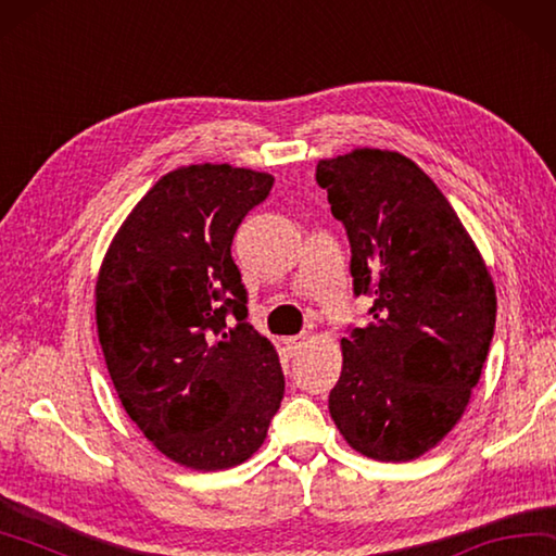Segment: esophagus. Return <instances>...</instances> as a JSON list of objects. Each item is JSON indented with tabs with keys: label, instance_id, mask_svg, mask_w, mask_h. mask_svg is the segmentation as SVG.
Here are the masks:
<instances>
[{
	"label": "esophagus",
	"instance_id": "34e87169",
	"mask_svg": "<svg viewBox=\"0 0 556 556\" xmlns=\"http://www.w3.org/2000/svg\"><path fill=\"white\" fill-rule=\"evenodd\" d=\"M304 342H306V338H301V336H294V338H287L285 340V345H287V350L291 352V355H296V352L304 348Z\"/></svg>",
	"mask_w": 556,
	"mask_h": 556
}]
</instances>
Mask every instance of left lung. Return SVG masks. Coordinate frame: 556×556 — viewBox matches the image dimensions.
<instances>
[{"label":"left lung","mask_w":556,"mask_h":556,"mask_svg":"<svg viewBox=\"0 0 556 556\" xmlns=\"http://www.w3.org/2000/svg\"><path fill=\"white\" fill-rule=\"evenodd\" d=\"M316 181L348 230L371 323L342 338L328 408L352 450L410 462L457 426L496 326V287L445 194L401 153L320 160Z\"/></svg>","instance_id":"obj_1"}]
</instances>
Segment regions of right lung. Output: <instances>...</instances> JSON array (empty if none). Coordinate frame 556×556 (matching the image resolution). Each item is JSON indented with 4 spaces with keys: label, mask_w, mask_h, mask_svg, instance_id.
Returning <instances> with one entry per match:
<instances>
[{
    "label": "right lung",
    "mask_w": 556,
    "mask_h": 556,
    "mask_svg": "<svg viewBox=\"0 0 556 556\" xmlns=\"http://www.w3.org/2000/svg\"><path fill=\"white\" fill-rule=\"evenodd\" d=\"M271 185L245 167L173 169L130 211L99 269L97 332L121 406L181 467L250 459L285 396L277 350L248 323L230 255Z\"/></svg>",
    "instance_id": "right-lung-1"
}]
</instances>
